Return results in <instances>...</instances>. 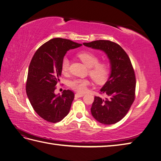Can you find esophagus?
Masks as SVG:
<instances>
[{
    "label": "esophagus",
    "instance_id": "esophagus-1",
    "mask_svg": "<svg viewBox=\"0 0 161 161\" xmlns=\"http://www.w3.org/2000/svg\"><path fill=\"white\" fill-rule=\"evenodd\" d=\"M83 96H84L83 94H80V93H76L75 94V97H83Z\"/></svg>",
    "mask_w": 161,
    "mask_h": 161
}]
</instances>
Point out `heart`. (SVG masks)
Instances as JSON below:
<instances>
[{"instance_id": "obj_1", "label": "heart", "mask_w": 161, "mask_h": 161, "mask_svg": "<svg viewBox=\"0 0 161 161\" xmlns=\"http://www.w3.org/2000/svg\"><path fill=\"white\" fill-rule=\"evenodd\" d=\"M80 60L89 67V73L91 77L97 83L101 84L108 79L110 73V67L108 62H99V58L94 53L89 51H82L77 53ZM70 69V60L67 57L63 58L61 70L63 74H67ZM90 80L87 79H76L70 81V88L80 93H83L90 85Z\"/></svg>"}]
</instances>
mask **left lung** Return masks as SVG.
I'll return each mask as SVG.
<instances>
[{
  "label": "left lung",
  "mask_w": 161,
  "mask_h": 161,
  "mask_svg": "<svg viewBox=\"0 0 161 161\" xmlns=\"http://www.w3.org/2000/svg\"><path fill=\"white\" fill-rule=\"evenodd\" d=\"M83 44L104 51L110 60L111 75L100 92L107 97L95 96L91 111L99 122L115 124L124 118L135 100L136 76L131 60L123 48L114 42L96 40Z\"/></svg>",
  "instance_id": "8db88e82"
}]
</instances>
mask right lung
I'll return each instance as SVG.
<instances>
[{"label":"right lung","instance_id":"obj_1","mask_svg":"<svg viewBox=\"0 0 161 161\" xmlns=\"http://www.w3.org/2000/svg\"><path fill=\"white\" fill-rule=\"evenodd\" d=\"M82 44L63 38H53L38 48L29 66L26 92L33 109L42 118L59 122L69 114L74 92L54 93L62 74L61 64L67 51Z\"/></svg>","mask_w":161,"mask_h":161}]
</instances>
